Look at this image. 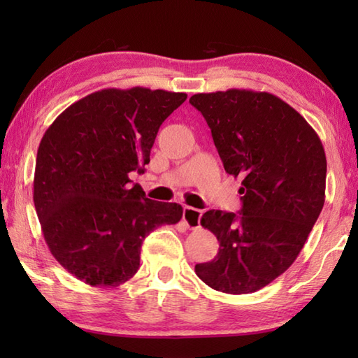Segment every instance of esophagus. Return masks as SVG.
<instances>
[{
    "mask_svg": "<svg viewBox=\"0 0 358 358\" xmlns=\"http://www.w3.org/2000/svg\"><path fill=\"white\" fill-rule=\"evenodd\" d=\"M200 218H201V210L195 208H189V206L183 209V222L186 223L189 229H196V227H200Z\"/></svg>",
    "mask_w": 358,
    "mask_h": 358,
    "instance_id": "esophagus-1",
    "label": "esophagus"
}]
</instances>
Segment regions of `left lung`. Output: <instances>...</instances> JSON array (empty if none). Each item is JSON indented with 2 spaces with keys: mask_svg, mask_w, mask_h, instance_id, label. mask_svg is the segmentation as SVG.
<instances>
[{
  "mask_svg": "<svg viewBox=\"0 0 358 358\" xmlns=\"http://www.w3.org/2000/svg\"><path fill=\"white\" fill-rule=\"evenodd\" d=\"M224 171L241 178L243 206L208 210L200 223L215 235L218 254L195 264L212 289L250 294L281 275L305 246L324 204L326 155L299 112L269 92L227 89L195 94Z\"/></svg>",
  "mask_w": 358,
  "mask_h": 358,
  "instance_id": "1",
  "label": "left lung"
}]
</instances>
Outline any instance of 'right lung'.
<instances>
[{"mask_svg": "<svg viewBox=\"0 0 358 358\" xmlns=\"http://www.w3.org/2000/svg\"><path fill=\"white\" fill-rule=\"evenodd\" d=\"M183 92L103 89L71 104L43 135L34 203L50 254L90 286H120L140 268L144 238L183 215L146 199L129 172L150 162L159 126Z\"/></svg>", "mask_w": 358, "mask_h": 358, "instance_id": "add662e5", "label": "right lung"}]
</instances>
